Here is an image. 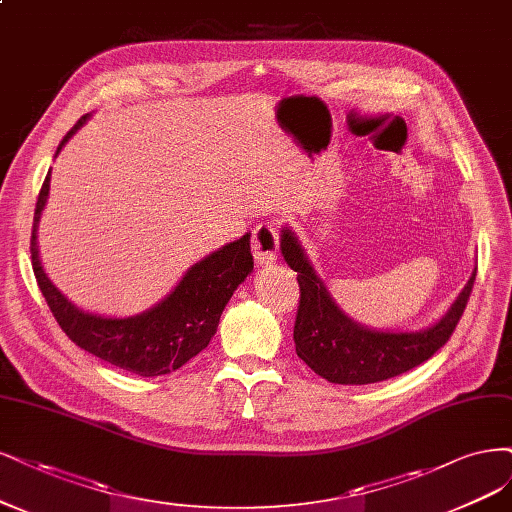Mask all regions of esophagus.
<instances>
[{"label":"esophagus","instance_id":"esophagus-1","mask_svg":"<svg viewBox=\"0 0 512 512\" xmlns=\"http://www.w3.org/2000/svg\"><path fill=\"white\" fill-rule=\"evenodd\" d=\"M279 252V233L275 222H260L252 235V254L258 264H273Z\"/></svg>","mask_w":512,"mask_h":512}]
</instances>
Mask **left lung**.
Wrapping results in <instances>:
<instances>
[{"mask_svg":"<svg viewBox=\"0 0 512 512\" xmlns=\"http://www.w3.org/2000/svg\"><path fill=\"white\" fill-rule=\"evenodd\" d=\"M281 254L296 271L301 288L294 322L296 354L315 375L341 385L385 381L430 360L460 322L477 277L474 269L451 309L434 326L415 332H383L360 326L339 309L288 226L281 231Z\"/></svg>","mask_w":512,"mask_h":512,"instance_id":"8db88e82","label":"left lung"}]
</instances>
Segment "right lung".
<instances>
[{
	"instance_id": "right-lung-1",
	"label": "right lung",
	"mask_w": 512,
	"mask_h": 512,
	"mask_svg": "<svg viewBox=\"0 0 512 512\" xmlns=\"http://www.w3.org/2000/svg\"><path fill=\"white\" fill-rule=\"evenodd\" d=\"M69 129L57 154L84 122ZM50 171L33 214L31 264L46 303L61 330L78 347L139 377L167 375L203 351L218 330L220 315L233 292L254 269L250 233L222 245L186 271L180 284L152 309L131 317H103L72 305L48 279L38 252V224L48 199Z\"/></svg>"
}]
</instances>
